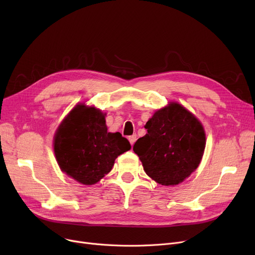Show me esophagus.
Returning a JSON list of instances; mask_svg holds the SVG:
<instances>
[{"mask_svg": "<svg viewBox=\"0 0 255 255\" xmlns=\"http://www.w3.org/2000/svg\"><path fill=\"white\" fill-rule=\"evenodd\" d=\"M129 141H130V143H131V145H133V143L135 142V140H136V135L134 134V135H131V136H129Z\"/></svg>", "mask_w": 255, "mask_h": 255, "instance_id": "esophagus-1", "label": "esophagus"}]
</instances>
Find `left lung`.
Wrapping results in <instances>:
<instances>
[{
  "label": "left lung",
  "mask_w": 255,
  "mask_h": 255,
  "mask_svg": "<svg viewBox=\"0 0 255 255\" xmlns=\"http://www.w3.org/2000/svg\"><path fill=\"white\" fill-rule=\"evenodd\" d=\"M146 134L136 140L146 175L158 184L177 185L198 167L206 146L202 123L177 102L157 111L146 122Z\"/></svg>",
  "instance_id": "8db88e82"
}]
</instances>
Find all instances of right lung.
I'll return each instance as SVG.
<instances>
[{
  "instance_id": "obj_1",
  "label": "right lung",
  "mask_w": 255,
  "mask_h": 255,
  "mask_svg": "<svg viewBox=\"0 0 255 255\" xmlns=\"http://www.w3.org/2000/svg\"><path fill=\"white\" fill-rule=\"evenodd\" d=\"M130 149L120 132H107L105 114L85 103L63 120L53 138L60 168L84 185L99 182L112 170L116 158Z\"/></svg>"
}]
</instances>
